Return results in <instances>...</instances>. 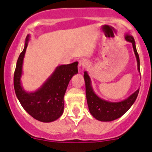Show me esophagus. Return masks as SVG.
Returning a JSON list of instances; mask_svg holds the SVG:
<instances>
[{"label": "esophagus", "mask_w": 152, "mask_h": 152, "mask_svg": "<svg viewBox=\"0 0 152 152\" xmlns=\"http://www.w3.org/2000/svg\"><path fill=\"white\" fill-rule=\"evenodd\" d=\"M87 64H88V61L86 60V59L83 58L79 61V70H80V72H83V70H84L85 68H86V65Z\"/></svg>", "instance_id": "34e87169"}]
</instances>
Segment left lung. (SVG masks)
<instances>
[{
    "label": "left lung",
    "mask_w": 152,
    "mask_h": 152,
    "mask_svg": "<svg viewBox=\"0 0 152 152\" xmlns=\"http://www.w3.org/2000/svg\"><path fill=\"white\" fill-rule=\"evenodd\" d=\"M125 39L132 43L134 54L137 61V69L140 73V58L136 48L135 40L131 35L125 34ZM84 79L86 83V99L89 111L91 115L100 121H112L122 116L131 106L134 104L138 96L140 88L129 96L127 99L120 102H110L99 97L93 90L91 81L86 71L84 73Z\"/></svg>",
    "instance_id": "8db88e82"
}]
</instances>
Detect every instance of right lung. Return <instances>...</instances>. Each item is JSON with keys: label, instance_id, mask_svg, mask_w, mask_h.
<instances>
[{"label": "right lung", "instance_id": "obj_1", "mask_svg": "<svg viewBox=\"0 0 152 152\" xmlns=\"http://www.w3.org/2000/svg\"><path fill=\"white\" fill-rule=\"evenodd\" d=\"M30 36L25 39V47L18 57L14 73V89L18 100L25 111L42 122H52L63 114L64 97L71 78L78 73V62L57 66L39 88L27 92L21 83L22 65Z\"/></svg>", "mask_w": 152, "mask_h": 152}]
</instances>
